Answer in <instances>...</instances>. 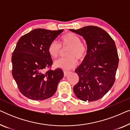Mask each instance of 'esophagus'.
<instances>
[{
    "mask_svg": "<svg viewBox=\"0 0 130 130\" xmlns=\"http://www.w3.org/2000/svg\"><path fill=\"white\" fill-rule=\"evenodd\" d=\"M69 73V72H67V71H64V76H67V74Z\"/></svg>",
    "mask_w": 130,
    "mask_h": 130,
    "instance_id": "34e87169",
    "label": "esophagus"
}]
</instances>
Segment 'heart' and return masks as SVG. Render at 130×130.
<instances>
[{"label":"heart","instance_id":"b5f03b06","mask_svg":"<svg viewBox=\"0 0 130 130\" xmlns=\"http://www.w3.org/2000/svg\"><path fill=\"white\" fill-rule=\"evenodd\" d=\"M63 48H69L66 55L67 58H60L55 61L54 66L63 70H69L76 65L77 60H82L87 53V47L81 42L80 38L75 34L69 32L61 37L60 44L56 41H53L49 44L48 52L53 58H56L60 56Z\"/></svg>","mask_w":130,"mask_h":130}]
</instances>
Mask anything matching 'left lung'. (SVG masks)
Listing matches in <instances>:
<instances>
[{
    "label": "left lung",
    "instance_id": "obj_1",
    "mask_svg": "<svg viewBox=\"0 0 130 130\" xmlns=\"http://www.w3.org/2000/svg\"><path fill=\"white\" fill-rule=\"evenodd\" d=\"M70 30L82 36L87 44L86 56L75 70L79 80L73 87V92L82 101H97L114 83L119 62L115 43L105 30L98 26Z\"/></svg>",
    "mask_w": 130,
    "mask_h": 130
}]
</instances>
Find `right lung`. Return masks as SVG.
Returning <instances> with one entry per match:
<instances>
[{
  "mask_svg": "<svg viewBox=\"0 0 130 130\" xmlns=\"http://www.w3.org/2000/svg\"><path fill=\"white\" fill-rule=\"evenodd\" d=\"M63 31L37 28L18 41L12 53V73L19 91L28 98L42 101L56 93L64 74L59 68L45 71L53 64L48 47Z\"/></svg>",
  "mask_w": 130,
  "mask_h": 130,
  "instance_id": "obj_1",
  "label": "right lung"
}]
</instances>
